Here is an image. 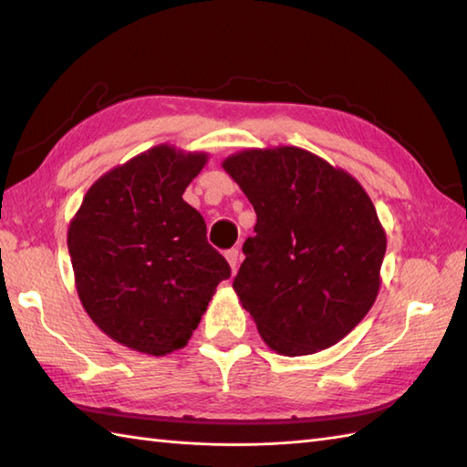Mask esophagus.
<instances>
[{"label": "esophagus", "mask_w": 467, "mask_h": 467, "mask_svg": "<svg viewBox=\"0 0 467 467\" xmlns=\"http://www.w3.org/2000/svg\"><path fill=\"white\" fill-rule=\"evenodd\" d=\"M224 256H226L228 265H231L233 273H236V269H239V263H241V253H239V249H231V251H226V253H224Z\"/></svg>", "instance_id": "1"}]
</instances>
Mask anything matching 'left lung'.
<instances>
[{
  "mask_svg": "<svg viewBox=\"0 0 467 467\" xmlns=\"http://www.w3.org/2000/svg\"><path fill=\"white\" fill-rule=\"evenodd\" d=\"M254 213L233 289L263 341L309 355L341 341L379 293L385 231L363 186L296 146L228 156Z\"/></svg>",
  "mask_w": 467,
  "mask_h": 467,
  "instance_id": "8db88e82",
  "label": "left lung"
}]
</instances>
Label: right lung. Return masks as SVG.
<instances>
[{
	"mask_svg": "<svg viewBox=\"0 0 467 467\" xmlns=\"http://www.w3.org/2000/svg\"><path fill=\"white\" fill-rule=\"evenodd\" d=\"M204 152L161 144L98 178L67 228L78 296L116 343L161 357L191 339L216 285L231 276L184 202Z\"/></svg>",
	"mask_w": 467,
	"mask_h": 467,
	"instance_id": "add662e5",
	"label": "right lung"
}]
</instances>
